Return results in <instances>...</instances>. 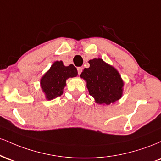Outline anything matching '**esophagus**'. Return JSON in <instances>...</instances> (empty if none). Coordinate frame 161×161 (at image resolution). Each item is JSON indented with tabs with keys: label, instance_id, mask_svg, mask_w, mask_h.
<instances>
[{
	"label": "esophagus",
	"instance_id": "1",
	"mask_svg": "<svg viewBox=\"0 0 161 161\" xmlns=\"http://www.w3.org/2000/svg\"><path fill=\"white\" fill-rule=\"evenodd\" d=\"M77 70H78V74L80 75L81 73L82 72V67H78V68H77Z\"/></svg>",
	"mask_w": 161,
	"mask_h": 161
}]
</instances>
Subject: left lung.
<instances>
[{"label":"left lung","mask_w":161,"mask_h":161,"mask_svg":"<svg viewBox=\"0 0 161 161\" xmlns=\"http://www.w3.org/2000/svg\"><path fill=\"white\" fill-rule=\"evenodd\" d=\"M89 68H85L80 77L86 81L89 95L99 104L114 103L123 95V83L119 72L102 59L88 61Z\"/></svg>","instance_id":"1"}]
</instances>
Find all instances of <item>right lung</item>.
<instances>
[{
    "label": "right lung",
    "instance_id": "right-lung-1",
    "mask_svg": "<svg viewBox=\"0 0 161 161\" xmlns=\"http://www.w3.org/2000/svg\"><path fill=\"white\" fill-rule=\"evenodd\" d=\"M78 75L76 68L73 64L65 66L62 61H56L41 79V87L47 100L59 97L64 92L66 81Z\"/></svg>",
    "mask_w": 161,
    "mask_h": 161
}]
</instances>
